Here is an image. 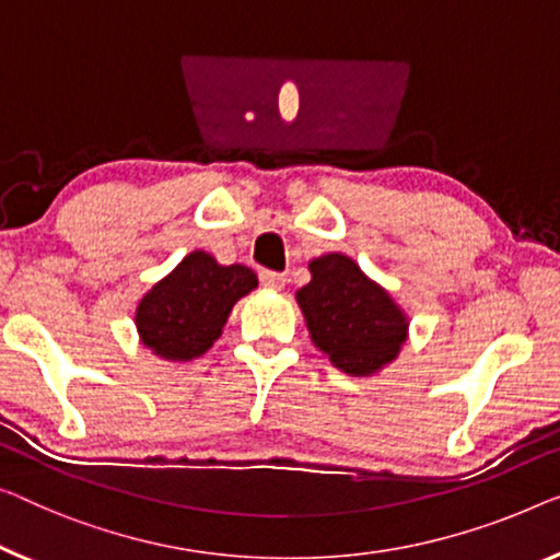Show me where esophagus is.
Segmentation results:
<instances>
[{
	"label": "esophagus",
	"instance_id": "1",
	"mask_svg": "<svg viewBox=\"0 0 560 560\" xmlns=\"http://www.w3.org/2000/svg\"><path fill=\"white\" fill-rule=\"evenodd\" d=\"M261 283L266 289H283V283H287V277L277 271H261Z\"/></svg>",
	"mask_w": 560,
	"mask_h": 560
}]
</instances>
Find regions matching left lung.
Here are the masks:
<instances>
[{"label": "left lung", "mask_w": 560, "mask_h": 560, "mask_svg": "<svg viewBox=\"0 0 560 560\" xmlns=\"http://www.w3.org/2000/svg\"><path fill=\"white\" fill-rule=\"evenodd\" d=\"M312 281L296 304L314 347L349 377H374L402 352L410 316L352 256L331 252L308 261Z\"/></svg>", "instance_id": "left-lung-1"}]
</instances>
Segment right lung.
Here are the masks:
<instances>
[{
  "label": "right lung",
  "mask_w": 560,
  "mask_h": 560,
  "mask_svg": "<svg viewBox=\"0 0 560 560\" xmlns=\"http://www.w3.org/2000/svg\"><path fill=\"white\" fill-rule=\"evenodd\" d=\"M256 287L248 266L219 264L196 248L140 296L132 316L140 345L163 362H194L221 337L238 299Z\"/></svg>",
  "instance_id": "add662e5"
}]
</instances>
